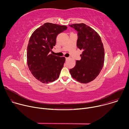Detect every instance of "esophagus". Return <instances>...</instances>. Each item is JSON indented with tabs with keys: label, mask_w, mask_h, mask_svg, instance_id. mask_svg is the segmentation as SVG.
<instances>
[{
	"label": "esophagus",
	"mask_w": 129,
	"mask_h": 129,
	"mask_svg": "<svg viewBox=\"0 0 129 129\" xmlns=\"http://www.w3.org/2000/svg\"><path fill=\"white\" fill-rule=\"evenodd\" d=\"M65 59H66V60L67 61V60H68L69 59V58H65Z\"/></svg>",
	"instance_id": "obj_1"
}]
</instances>
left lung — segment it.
Masks as SVG:
<instances>
[{"label": "left lung", "instance_id": "8db88e82", "mask_svg": "<svg viewBox=\"0 0 129 129\" xmlns=\"http://www.w3.org/2000/svg\"><path fill=\"white\" fill-rule=\"evenodd\" d=\"M78 31L77 47L82 50L81 59L69 71L71 77L81 83L94 80L100 74L105 60L103 44L99 35L84 23L69 25Z\"/></svg>", "mask_w": 129, "mask_h": 129}]
</instances>
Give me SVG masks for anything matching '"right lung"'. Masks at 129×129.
I'll return each mask as SVG.
<instances>
[{"label":"right lung","instance_id":"add662e5","mask_svg":"<svg viewBox=\"0 0 129 129\" xmlns=\"http://www.w3.org/2000/svg\"><path fill=\"white\" fill-rule=\"evenodd\" d=\"M67 27L45 23L30 36L27 47V62L33 76L43 83L57 80L65 62V57L49 53L56 43L58 34Z\"/></svg>","mask_w":129,"mask_h":129}]
</instances>
